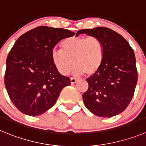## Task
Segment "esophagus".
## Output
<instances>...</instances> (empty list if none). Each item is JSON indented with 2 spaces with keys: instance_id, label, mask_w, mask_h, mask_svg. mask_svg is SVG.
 Here are the masks:
<instances>
[{
  "instance_id": "1",
  "label": "esophagus",
  "mask_w": 146,
  "mask_h": 146,
  "mask_svg": "<svg viewBox=\"0 0 146 146\" xmlns=\"http://www.w3.org/2000/svg\"><path fill=\"white\" fill-rule=\"evenodd\" d=\"M76 81H77V79H76V78H70V83H71V84H75Z\"/></svg>"
}]
</instances>
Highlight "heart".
<instances>
[{
	"instance_id": "1",
	"label": "heart",
	"mask_w": 146,
	"mask_h": 146,
	"mask_svg": "<svg viewBox=\"0 0 146 146\" xmlns=\"http://www.w3.org/2000/svg\"><path fill=\"white\" fill-rule=\"evenodd\" d=\"M62 50L52 51L53 64L60 74L66 76L73 68L75 75H93L99 70L104 57L102 41L95 36H70L61 42Z\"/></svg>"
}]
</instances>
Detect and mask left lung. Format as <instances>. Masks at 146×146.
Returning a JSON list of instances; mask_svg holds the SVG:
<instances>
[{
  "mask_svg": "<svg viewBox=\"0 0 146 146\" xmlns=\"http://www.w3.org/2000/svg\"><path fill=\"white\" fill-rule=\"evenodd\" d=\"M79 34L97 36L104 47L102 66L86 78L88 88L82 96L84 104L96 116H115L128 107L137 84L133 48L123 36L107 27L79 30L76 36Z\"/></svg>",
  "mask_w": 146,
  "mask_h": 146,
  "instance_id": "8db88e82",
  "label": "left lung"
}]
</instances>
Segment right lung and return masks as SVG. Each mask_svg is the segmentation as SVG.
I'll return each instance as SVG.
<instances>
[{
  "label": "right lung",
  "mask_w": 146,
  "mask_h": 146,
  "mask_svg": "<svg viewBox=\"0 0 146 146\" xmlns=\"http://www.w3.org/2000/svg\"><path fill=\"white\" fill-rule=\"evenodd\" d=\"M74 32L41 26L21 35L6 59L4 82L8 94L21 112L37 116L56 102L69 77L61 75L52 60L54 47Z\"/></svg>",
  "instance_id": "right-lung-1"
}]
</instances>
